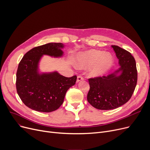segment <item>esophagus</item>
Instances as JSON below:
<instances>
[{"label":"esophagus","instance_id":"esophagus-1","mask_svg":"<svg viewBox=\"0 0 150 150\" xmlns=\"http://www.w3.org/2000/svg\"><path fill=\"white\" fill-rule=\"evenodd\" d=\"M83 76H80V75H79V76H77V80H76V82L77 83H78V82H80V81H82V80H83Z\"/></svg>","mask_w":150,"mask_h":150}]
</instances>
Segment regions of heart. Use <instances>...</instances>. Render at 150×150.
Listing matches in <instances>:
<instances>
[{
    "label": "heart",
    "mask_w": 150,
    "mask_h": 150,
    "mask_svg": "<svg viewBox=\"0 0 150 150\" xmlns=\"http://www.w3.org/2000/svg\"><path fill=\"white\" fill-rule=\"evenodd\" d=\"M111 55L106 54L103 51L90 50L80 54L76 58V64L80 67L92 66L90 75L92 76L102 75L111 68L113 64Z\"/></svg>",
    "instance_id": "obj_1"
}]
</instances>
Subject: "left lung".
<instances>
[{"label": "left lung", "instance_id": "obj_1", "mask_svg": "<svg viewBox=\"0 0 150 150\" xmlns=\"http://www.w3.org/2000/svg\"><path fill=\"white\" fill-rule=\"evenodd\" d=\"M119 59L120 68L106 76L91 78L87 100L94 108L111 110L119 108L129 100L137 81V71L134 58L117 45H112ZM121 72L119 76L116 73Z\"/></svg>", "mask_w": 150, "mask_h": 150}]
</instances>
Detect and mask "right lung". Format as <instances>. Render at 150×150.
I'll use <instances>...</instances> for the list:
<instances>
[{"label": "right lung", "instance_id": "right-lung-1", "mask_svg": "<svg viewBox=\"0 0 150 150\" xmlns=\"http://www.w3.org/2000/svg\"><path fill=\"white\" fill-rule=\"evenodd\" d=\"M62 43H48L34 47L21 60L16 73V90L22 101L29 108L50 112L62 104L67 91L75 84L76 76L66 77L57 72L39 74L38 63L43 54L60 57Z\"/></svg>", "mask_w": 150, "mask_h": 150}]
</instances>
